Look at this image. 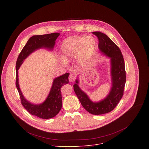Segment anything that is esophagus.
Returning <instances> with one entry per match:
<instances>
[{
  "label": "esophagus",
  "mask_w": 149,
  "mask_h": 149,
  "mask_svg": "<svg viewBox=\"0 0 149 149\" xmlns=\"http://www.w3.org/2000/svg\"><path fill=\"white\" fill-rule=\"evenodd\" d=\"M75 75L74 74H71L70 75V76H69V81L70 82H74L75 81Z\"/></svg>",
  "instance_id": "obj_1"
}]
</instances>
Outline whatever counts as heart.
I'll use <instances>...</instances> for the list:
<instances>
[{"label":"heart","mask_w":149,"mask_h":149,"mask_svg":"<svg viewBox=\"0 0 149 149\" xmlns=\"http://www.w3.org/2000/svg\"><path fill=\"white\" fill-rule=\"evenodd\" d=\"M96 45L95 39L92 36H73L62 42L61 50L65 59L77 57L79 64L84 65L93 56Z\"/></svg>","instance_id":"b5f03b06"}]
</instances>
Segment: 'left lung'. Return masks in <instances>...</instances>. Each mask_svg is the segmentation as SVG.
Returning a JSON list of instances; mask_svg holds the SVG:
<instances>
[{
    "mask_svg": "<svg viewBox=\"0 0 149 149\" xmlns=\"http://www.w3.org/2000/svg\"><path fill=\"white\" fill-rule=\"evenodd\" d=\"M93 34L98 39V48L106 56L110 58L112 87L108 95L104 100L94 102L78 86L76 79L74 90L82 107L88 113L94 115L108 113L113 110L121 99L126 81L125 63L120 48L105 34L101 32H94Z\"/></svg>",
    "mask_w": 149,
    "mask_h": 149,
    "instance_id": "obj_1",
    "label": "left lung"
}]
</instances>
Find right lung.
<instances>
[{
    "label": "right lung",
    "instance_id": "1",
    "mask_svg": "<svg viewBox=\"0 0 149 149\" xmlns=\"http://www.w3.org/2000/svg\"><path fill=\"white\" fill-rule=\"evenodd\" d=\"M60 34L52 33L42 35L32 36L19 54L16 63V86L19 94L21 103L24 108L32 115L38 117L48 119L56 116L62 108V95L61 88L69 82V73H65L55 78L53 81L49 94L46 100L40 104H33L29 102L24 97L19 86L18 70L21 64L31 53L40 48L52 50L55 40Z\"/></svg>",
    "mask_w": 149,
    "mask_h": 149
}]
</instances>
